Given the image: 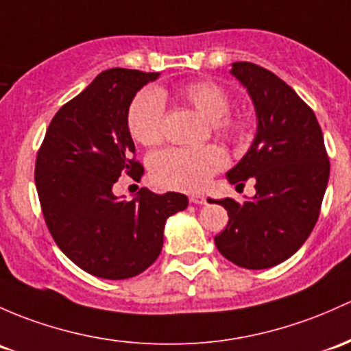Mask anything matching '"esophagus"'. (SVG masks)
I'll use <instances>...</instances> for the list:
<instances>
[{"instance_id": "1", "label": "esophagus", "mask_w": 351, "mask_h": 351, "mask_svg": "<svg viewBox=\"0 0 351 351\" xmlns=\"http://www.w3.org/2000/svg\"><path fill=\"white\" fill-rule=\"evenodd\" d=\"M190 202L191 204H195V205H204V204H206V198L204 197V195H190Z\"/></svg>"}]
</instances>
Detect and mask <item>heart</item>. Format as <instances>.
Instances as JSON below:
<instances>
[{
    "mask_svg": "<svg viewBox=\"0 0 351 351\" xmlns=\"http://www.w3.org/2000/svg\"><path fill=\"white\" fill-rule=\"evenodd\" d=\"M176 97L210 119V128L227 141H239L245 134V123L228 112L230 95L213 80H197L176 90ZM165 101L153 88L141 90L128 108V129L132 138L145 146L163 141ZM227 163L222 147H169L151 160V175L160 186L169 190L198 191Z\"/></svg>",
    "mask_w": 351,
    "mask_h": 351,
    "instance_id": "heart-1",
    "label": "heart"
}]
</instances>
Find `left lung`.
Masks as SVG:
<instances>
[{
  "mask_svg": "<svg viewBox=\"0 0 351 351\" xmlns=\"http://www.w3.org/2000/svg\"><path fill=\"white\" fill-rule=\"evenodd\" d=\"M232 73L256 106L257 134L227 180L237 186L252 180L256 195L243 204L217 200L228 223L215 245L241 267L267 269L289 259L315 228L330 160L315 112L284 80L250 62L232 64Z\"/></svg>",
  "mask_w": 351,
  "mask_h": 351,
  "instance_id": "obj_1",
  "label": "left lung"
}]
</instances>
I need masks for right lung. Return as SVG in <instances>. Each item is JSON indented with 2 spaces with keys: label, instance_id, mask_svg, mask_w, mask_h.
I'll use <instances>...</instances> for the list:
<instances>
[{
  "label": "right lung",
  "instance_id": "obj_1",
  "mask_svg": "<svg viewBox=\"0 0 351 351\" xmlns=\"http://www.w3.org/2000/svg\"><path fill=\"white\" fill-rule=\"evenodd\" d=\"M160 73L109 69L62 106L36 154L35 185L43 219L62 252L92 276L128 279L158 259L165 222L188 198L141 188L131 202L114 197L121 175L145 173L134 156L128 108Z\"/></svg>",
  "mask_w": 351,
  "mask_h": 351
}]
</instances>
